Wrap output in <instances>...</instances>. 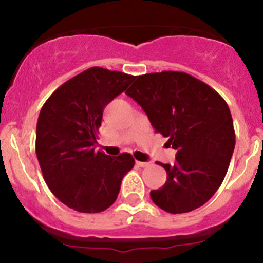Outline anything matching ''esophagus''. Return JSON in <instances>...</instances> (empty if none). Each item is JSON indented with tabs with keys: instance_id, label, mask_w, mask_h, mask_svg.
Returning a JSON list of instances; mask_svg holds the SVG:
<instances>
[{
	"instance_id": "obj_1",
	"label": "esophagus",
	"mask_w": 263,
	"mask_h": 263,
	"mask_svg": "<svg viewBox=\"0 0 263 263\" xmlns=\"http://www.w3.org/2000/svg\"><path fill=\"white\" fill-rule=\"evenodd\" d=\"M136 164L138 165V167H147V165L149 164L148 162H140V161H137L136 162Z\"/></svg>"
}]
</instances>
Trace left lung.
<instances>
[{
    "label": "left lung",
    "instance_id": "obj_1",
    "mask_svg": "<svg viewBox=\"0 0 263 263\" xmlns=\"http://www.w3.org/2000/svg\"><path fill=\"white\" fill-rule=\"evenodd\" d=\"M126 93L177 149L173 165L159 163L167 182L151 199L167 213H188L221 185L235 148L230 108L209 85L183 71L137 77Z\"/></svg>",
    "mask_w": 263,
    "mask_h": 263
}]
</instances>
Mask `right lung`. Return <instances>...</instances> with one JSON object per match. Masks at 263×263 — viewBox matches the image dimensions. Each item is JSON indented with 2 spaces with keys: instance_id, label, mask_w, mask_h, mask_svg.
Instances as JSON below:
<instances>
[{
  "instance_id": "1",
  "label": "right lung",
  "mask_w": 263,
  "mask_h": 263,
  "mask_svg": "<svg viewBox=\"0 0 263 263\" xmlns=\"http://www.w3.org/2000/svg\"><path fill=\"white\" fill-rule=\"evenodd\" d=\"M134 75L92 66L71 78L42 107L35 153L48 188L79 213H100L116 200L122 178L135 165L129 153L95 151L96 134L108 102L125 91Z\"/></svg>"
}]
</instances>
